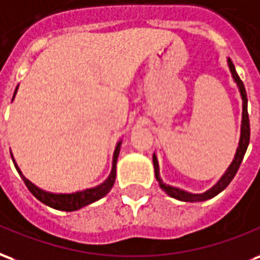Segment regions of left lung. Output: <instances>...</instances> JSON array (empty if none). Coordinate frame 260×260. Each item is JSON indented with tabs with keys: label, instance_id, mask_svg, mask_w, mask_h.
I'll use <instances>...</instances> for the list:
<instances>
[{
	"label": "left lung",
	"instance_id": "1",
	"mask_svg": "<svg viewBox=\"0 0 260 260\" xmlns=\"http://www.w3.org/2000/svg\"><path fill=\"white\" fill-rule=\"evenodd\" d=\"M227 65H229V69L231 72V76L236 81L237 87H238V91L241 94L242 100V120H241V134H240V141H238V148L236 151V155H234V159L230 164V166L227 168V170L224 172V174L221 176L220 180L216 183L212 188H209L205 192L202 194H192V192H188V191L183 190V188H179V187H173V185H169L164 183V180L160 179V174H159V164L156 155L153 153L152 160H153V169H155V177L158 180L160 188L166 192V194L172 197V198H176V200L183 201V202H202V201L210 200L216 195L221 192V191L226 188L227 185L230 184V181L234 179L237 170L241 165L242 159H244V155L247 152L248 144H249V136H251V128H249V117H248V98H247V91H245V87H244V83L240 79V76L237 75L236 68L233 65L230 58H227Z\"/></svg>",
	"mask_w": 260,
	"mask_h": 260
}]
</instances>
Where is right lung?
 <instances>
[{
  "instance_id": "add662e5",
  "label": "right lung",
  "mask_w": 260,
  "mask_h": 260,
  "mask_svg": "<svg viewBox=\"0 0 260 260\" xmlns=\"http://www.w3.org/2000/svg\"><path fill=\"white\" fill-rule=\"evenodd\" d=\"M18 87H16V90L13 92V98L16 95ZM120 145H122V141H119V143L116 144V148H115V152H113V160H112V170L111 174L108 176V179L100 185H96V187L86 188V190L83 191H76V192H72V194H56V192H50V191L41 190L40 187L33 184L29 179L24 177L23 173L20 172L19 166L16 165V162H15V159H13L12 152H11V156H12L15 168H16V170H18L19 174H20V177L23 179L26 187L29 188L30 192H31L37 200L41 201L43 204L48 205L50 208H54V209L73 212V210L81 209V208L90 205V204L95 202V201L101 200V198H104V197L112 190V187L115 184V179H116V162L117 156H119V152H120Z\"/></svg>"
}]
</instances>
